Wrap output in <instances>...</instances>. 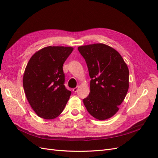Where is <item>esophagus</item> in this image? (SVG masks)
<instances>
[{
	"mask_svg": "<svg viewBox=\"0 0 158 158\" xmlns=\"http://www.w3.org/2000/svg\"><path fill=\"white\" fill-rule=\"evenodd\" d=\"M78 87H76V88H73V91L74 92H77V91H78Z\"/></svg>",
	"mask_w": 158,
	"mask_h": 158,
	"instance_id": "1",
	"label": "esophagus"
}]
</instances>
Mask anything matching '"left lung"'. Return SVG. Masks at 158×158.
I'll return each instance as SVG.
<instances>
[{"label": "left lung", "instance_id": "left-lung-1", "mask_svg": "<svg viewBox=\"0 0 158 158\" xmlns=\"http://www.w3.org/2000/svg\"><path fill=\"white\" fill-rule=\"evenodd\" d=\"M78 49L86 62L91 78L90 92L83 99L84 106L98 120L111 118L128 92V66L118 52L103 44L80 46Z\"/></svg>", "mask_w": 158, "mask_h": 158}]
</instances>
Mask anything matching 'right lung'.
Instances as JSON below:
<instances>
[{"label":"right lung","mask_w":158,"mask_h":158,"mask_svg":"<svg viewBox=\"0 0 158 158\" xmlns=\"http://www.w3.org/2000/svg\"><path fill=\"white\" fill-rule=\"evenodd\" d=\"M73 47L49 46L33 55L26 67L23 86L38 116L53 119L63 112L71 92L64 86L63 65Z\"/></svg>","instance_id":"1"}]
</instances>
